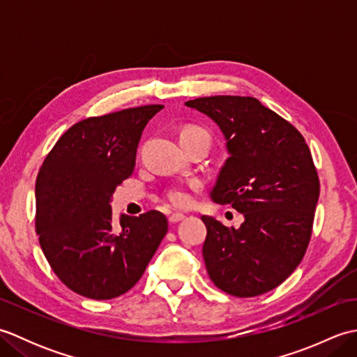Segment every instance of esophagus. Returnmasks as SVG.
<instances>
[{
    "label": "esophagus",
    "instance_id": "obj_1",
    "mask_svg": "<svg viewBox=\"0 0 357 357\" xmlns=\"http://www.w3.org/2000/svg\"><path fill=\"white\" fill-rule=\"evenodd\" d=\"M185 216L183 215V213H172L170 216H169V222L170 224H176V222H179V221H183Z\"/></svg>",
    "mask_w": 357,
    "mask_h": 357
}]
</instances>
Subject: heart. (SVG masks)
Segmentation results:
<instances>
[{
  "label": "heart",
  "mask_w": 357,
  "mask_h": 357,
  "mask_svg": "<svg viewBox=\"0 0 357 357\" xmlns=\"http://www.w3.org/2000/svg\"><path fill=\"white\" fill-rule=\"evenodd\" d=\"M185 136H202V138H206L208 141L207 132L201 127H185L183 133H181V138H185ZM169 201L173 204L174 207L184 208L192 204V195L187 190V188L176 187V188H173V190H170Z\"/></svg>",
  "instance_id": "heart-1"
}]
</instances>
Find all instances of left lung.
<instances>
[{
  "label": "left lung",
  "instance_id": "8db88e82",
  "mask_svg": "<svg viewBox=\"0 0 357 357\" xmlns=\"http://www.w3.org/2000/svg\"><path fill=\"white\" fill-rule=\"evenodd\" d=\"M187 107L213 119L229 158L210 198L244 215L229 229L204 215L202 256L218 288L238 298L267 293L291 275L308 247L319 178L296 128L252 96H206Z\"/></svg>",
  "mask_w": 357,
  "mask_h": 357
}]
</instances>
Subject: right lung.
I'll list each match as a JSON object with an SVG mask.
<instances>
[{
  "instance_id": "add662e5",
  "label": "right lung",
  "mask_w": 357,
  "mask_h": 357,
  "mask_svg": "<svg viewBox=\"0 0 357 357\" xmlns=\"http://www.w3.org/2000/svg\"><path fill=\"white\" fill-rule=\"evenodd\" d=\"M164 105H142L72 126L38 173L35 227L52 270L72 291L105 301L138 282L165 236L161 211L112 219V196L133 173L144 127Z\"/></svg>"
}]
</instances>
